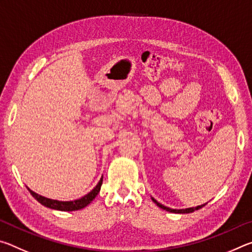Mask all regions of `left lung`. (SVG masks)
<instances>
[{"instance_id": "1", "label": "left lung", "mask_w": 252, "mask_h": 252, "mask_svg": "<svg viewBox=\"0 0 252 252\" xmlns=\"http://www.w3.org/2000/svg\"><path fill=\"white\" fill-rule=\"evenodd\" d=\"M151 199H152V201L155 202L158 207H160L161 209H163V210H165V211L173 212V213H190V212H193L195 210H199V209H201L202 207L206 206V204H201V206H198V207H195V208H187V209H180V210H178V209H171V208H169V207L163 206V204H161V203L158 202L155 198H151Z\"/></svg>"}]
</instances>
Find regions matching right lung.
<instances>
[{"label": "right lung", "instance_id": "right-lung-1", "mask_svg": "<svg viewBox=\"0 0 252 252\" xmlns=\"http://www.w3.org/2000/svg\"><path fill=\"white\" fill-rule=\"evenodd\" d=\"M102 181H103V178L100 179L99 183L93 188L92 191H90L88 194H85L84 197L74 200V201H59V200H53V199L42 197V195L35 193L31 189H29V188L28 190L31 192L33 197L35 198L41 204H43L44 207L55 209V210H60V211H75V210H80V209H83L84 207H87L88 204H90L92 202V200L94 199L97 195V193L100 192Z\"/></svg>", "mask_w": 252, "mask_h": 252}]
</instances>
